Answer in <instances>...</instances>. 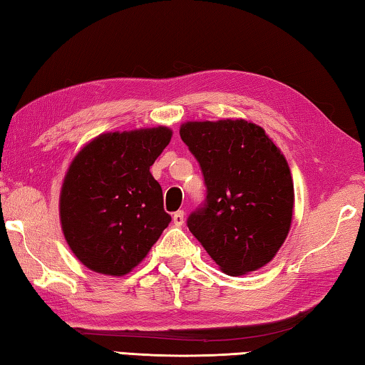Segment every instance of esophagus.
Returning <instances> with one entry per match:
<instances>
[{"mask_svg": "<svg viewBox=\"0 0 365 365\" xmlns=\"http://www.w3.org/2000/svg\"><path fill=\"white\" fill-rule=\"evenodd\" d=\"M172 220H174V224L175 225H183V222H185V212L183 211H177V212H174V215H172Z\"/></svg>", "mask_w": 365, "mask_h": 365, "instance_id": "obj_1", "label": "esophagus"}]
</instances>
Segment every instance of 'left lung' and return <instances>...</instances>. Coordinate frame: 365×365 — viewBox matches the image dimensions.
Wrapping results in <instances>:
<instances>
[{
    "label": "left lung",
    "mask_w": 365,
    "mask_h": 365,
    "mask_svg": "<svg viewBox=\"0 0 365 365\" xmlns=\"http://www.w3.org/2000/svg\"><path fill=\"white\" fill-rule=\"evenodd\" d=\"M183 143L201 165L207 196L188 228L227 275L269 264L292 227L289 165L262 127L245 119L185 122Z\"/></svg>",
    "instance_id": "1"
}]
</instances>
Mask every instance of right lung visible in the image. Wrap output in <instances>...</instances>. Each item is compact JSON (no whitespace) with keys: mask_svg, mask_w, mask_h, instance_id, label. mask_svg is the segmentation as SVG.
<instances>
[{"mask_svg":"<svg viewBox=\"0 0 365 365\" xmlns=\"http://www.w3.org/2000/svg\"><path fill=\"white\" fill-rule=\"evenodd\" d=\"M170 138L164 125L101 133L72 159L61 187L59 219L85 267L125 275L169 225L163 188L150 168Z\"/></svg>","mask_w":365,"mask_h":365,"instance_id":"1","label":"right lung"}]
</instances>
